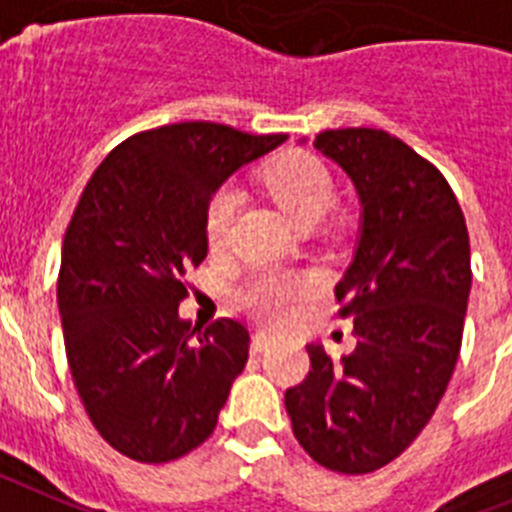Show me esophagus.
<instances>
[{
	"instance_id": "esophagus-1",
	"label": "esophagus",
	"mask_w": 512,
	"mask_h": 512,
	"mask_svg": "<svg viewBox=\"0 0 512 512\" xmlns=\"http://www.w3.org/2000/svg\"><path fill=\"white\" fill-rule=\"evenodd\" d=\"M273 342H275V337L270 335V332L257 330L255 335H252V353H262V350H268Z\"/></svg>"
}]
</instances>
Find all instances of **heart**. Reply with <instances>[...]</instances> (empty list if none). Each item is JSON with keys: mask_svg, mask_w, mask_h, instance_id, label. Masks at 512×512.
Masks as SVG:
<instances>
[{"mask_svg": "<svg viewBox=\"0 0 512 512\" xmlns=\"http://www.w3.org/2000/svg\"><path fill=\"white\" fill-rule=\"evenodd\" d=\"M265 188L299 226H314L322 221L335 203L330 172L306 151H288L275 159L265 172ZM239 203L242 195L234 185H224L213 193L206 211V239L211 250L221 252L229 244ZM317 288L319 278L314 273L262 268L239 286L237 301L265 322H283L291 317L293 306L309 299Z\"/></svg>", "mask_w": 512, "mask_h": 512, "instance_id": "b5f03b06", "label": "heart"}]
</instances>
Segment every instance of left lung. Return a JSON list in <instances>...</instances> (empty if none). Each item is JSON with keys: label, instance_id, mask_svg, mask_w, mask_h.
Segmentation results:
<instances>
[{"label": "left lung", "instance_id": "8db88e82", "mask_svg": "<svg viewBox=\"0 0 512 512\" xmlns=\"http://www.w3.org/2000/svg\"><path fill=\"white\" fill-rule=\"evenodd\" d=\"M361 198L355 255L335 296L358 345L332 361L306 345L311 371L286 391L293 435L340 474L394 461L428 425L459 361L471 291L469 231L446 177L379 128L314 139Z\"/></svg>", "mask_w": 512, "mask_h": 512}]
</instances>
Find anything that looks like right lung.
<instances>
[{"instance_id":"1","label":"right lung","mask_w":512,"mask_h":512,"mask_svg":"<svg viewBox=\"0 0 512 512\" xmlns=\"http://www.w3.org/2000/svg\"><path fill=\"white\" fill-rule=\"evenodd\" d=\"M283 141L208 121L141 131L102 159L74 208L56 286L66 358L92 425L128 459H180L219 422L250 332L180 319L182 275L206 257L221 182Z\"/></svg>"}]
</instances>
